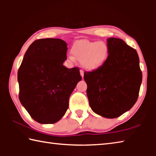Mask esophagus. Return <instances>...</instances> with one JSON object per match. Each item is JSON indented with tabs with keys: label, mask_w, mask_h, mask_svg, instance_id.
Listing matches in <instances>:
<instances>
[{
	"label": "esophagus",
	"mask_w": 156,
	"mask_h": 156,
	"mask_svg": "<svg viewBox=\"0 0 156 156\" xmlns=\"http://www.w3.org/2000/svg\"><path fill=\"white\" fill-rule=\"evenodd\" d=\"M80 75H81V76H82V78H83V76H84V72L83 70H80Z\"/></svg>",
	"instance_id": "34e87169"
}]
</instances>
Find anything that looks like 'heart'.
I'll return each instance as SVG.
<instances>
[{"label": "heart", "instance_id": "obj_1", "mask_svg": "<svg viewBox=\"0 0 156 156\" xmlns=\"http://www.w3.org/2000/svg\"><path fill=\"white\" fill-rule=\"evenodd\" d=\"M72 54L84 69L94 71L101 67L106 60L108 47L103 42L80 40L73 44ZM70 60L74 59L70 57Z\"/></svg>", "mask_w": 156, "mask_h": 156}]
</instances>
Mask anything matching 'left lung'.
<instances>
[{
	"mask_svg": "<svg viewBox=\"0 0 156 156\" xmlns=\"http://www.w3.org/2000/svg\"><path fill=\"white\" fill-rule=\"evenodd\" d=\"M107 58L101 67L85 72L87 94L93 112L107 118L119 117L137 101L142 83L138 54L122 39H107Z\"/></svg>",
	"mask_w": 156,
	"mask_h": 156,
	"instance_id": "1",
	"label": "left lung"
}]
</instances>
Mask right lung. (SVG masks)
Instances as JSON below:
<instances>
[{
	"mask_svg": "<svg viewBox=\"0 0 156 156\" xmlns=\"http://www.w3.org/2000/svg\"><path fill=\"white\" fill-rule=\"evenodd\" d=\"M67 44L58 38L31 43L18 71L19 100L29 114L41 124H53L65 115L69 99L81 80L78 67L68 69Z\"/></svg>",
	"mask_w": 156,
	"mask_h": 156,
	"instance_id": "add662e5",
	"label": "right lung"
}]
</instances>
